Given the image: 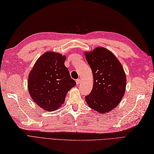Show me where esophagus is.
Listing matches in <instances>:
<instances>
[{"label":"esophagus","mask_w":154,"mask_h":154,"mask_svg":"<svg viewBox=\"0 0 154 154\" xmlns=\"http://www.w3.org/2000/svg\"><path fill=\"white\" fill-rule=\"evenodd\" d=\"M80 82H81V80H80V79H77V80H76V83H77V85H79Z\"/></svg>","instance_id":"1"}]
</instances>
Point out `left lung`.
Here are the masks:
<instances>
[{
    "instance_id": "obj_1",
    "label": "left lung",
    "mask_w": 154,
    "mask_h": 154,
    "mask_svg": "<svg viewBox=\"0 0 154 154\" xmlns=\"http://www.w3.org/2000/svg\"><path fill=\"white\" fill-rule=\"evenodd\" d=\"M85 55L94 77L92 90L85 100L94 111L107 113L117 107L125 94L127 79L123 66L104 47H96Z\"/></svg>"
}]
</instances>
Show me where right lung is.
<instances>
[{"instance_id":"1","label":"right lung","mask_w":154,"mask_h":154,"mask_svg":"<svg viewBox=\"0 0 154 154\" xmlns=\"http://www.w3.org/2000/svg\"><path fill=\"white\" fill-rule=\"evenodd\" d=\"M66 59L65 55L49 51L38 58L29 73L30 96L44 111L60 107L67 93L76 85L64 65Z\"/></svg>"}]
</instances>
